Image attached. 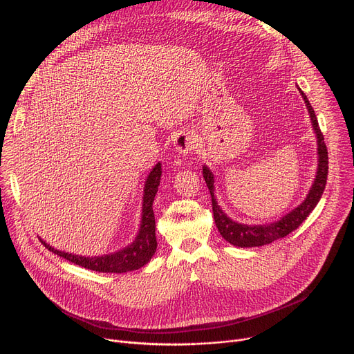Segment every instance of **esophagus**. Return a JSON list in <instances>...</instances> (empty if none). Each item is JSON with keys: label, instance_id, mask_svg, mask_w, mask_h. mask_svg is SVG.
Instances as JSON below:
<instances>
[{"label": "esophagus", "instance_id": "esophagus-1", "mask_svg": "<svg viewBox=\"0 0 354 354\" xmlns=\"http://www.w3.org/2000/svg\"><path fill=\"white\" fill-rule=\"evenodd\" d=\"M198 146V139L196 138V136L193 133L189 131H180L177 134V138L174 139V147L178 153H183V154H187L189 151H193L194 149H197Z\"/></svg>", "mask_w": 354, "mask_h": 354}]
</instances>
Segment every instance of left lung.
<instances>
[{
	"mask_svg": "<svg viewBox=\"0 0 354 354\" xmlns=\"http://www.w3.org/2000/svg\"><path fill=\"white\" fill-rule=\"evenodd\" d=\"M297 89H299V92H301V95L305 100V104L308 107V112H309V116L312 120V127L316 133V139H317V171H316L315 181L312 184V188L309 189V194L306 196V198L304 200V203L301 205H297L289 214L283 215L279 221H275L272 224L247 225V224L235 223L220 208L218 203H216V200H215L214 174L211 173V170L207 166L203 167V176H204V180L209 189V194H211L215 225H216V228H218L223 238L235 247H239V248L262 247V245H266V243H270L277 239L286 236L288 234L295 231L306 220V216L317 205V203L324 192L326 180H328V169H329L328 149H326L323 134L320 131V127H319L312 104L309 103L306 95L301 91V88H297Z\"/></svg>",
	"mask_w": 354,
	"mask_h": 354,
	"instance_id": "obj_1",
	"label": "left lung"
}]
</instances>
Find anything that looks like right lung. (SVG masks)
<instances>
[{"instance_id":"obj_1","label":"right lung","mask_w":354,"mask_h":354,"mask_svg":"<svg viewBox=\"0 0 354 354\" xmlns=\"http://www.w3.org/2000/svg\"><path fill=\"white\" fill-rule=\"evenodd\" d=\"M161 177V165H157L150 171L146 184H145V196H143V208H142V221L138 235L134 241L126 248L107 254L102 257H80L69 252L58 251L49 247L45 241L41 239L44 245L53 254H57L69 262H73L79 266H84L96 272H111V274H123V272L136 270L145 266L156 252L157 241H156V221L153 212V201L157 194Z\"/></svg>"}]
</instances>
